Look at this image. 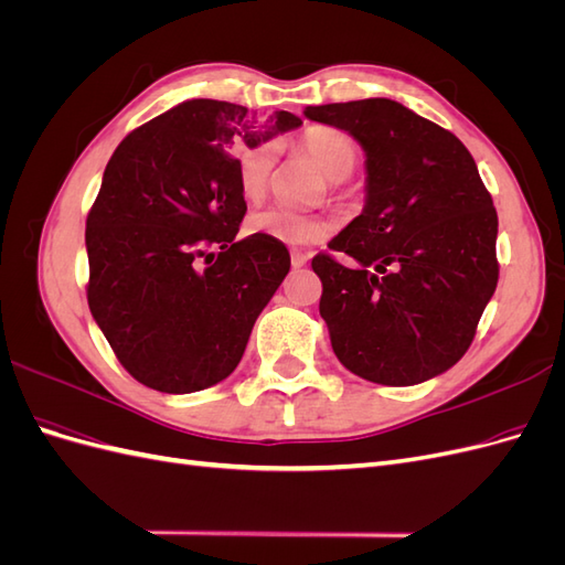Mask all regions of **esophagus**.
Instances as JSON below:
<instances>
[{"mask_svg": "<svg viewBox=\"0 0 565 565\" xmlns=\"http://www.w3.org/2000/svg\"><path fill=\"white\" fill-rule=\"evenodd\" d=\"M306 262H309V254H303V252H299V249L292 252V266H295V268H301Z\"/></svg>", "mask_w": 565, "mask_h": 565, "instance_id": "1", "label": "esophagus"}]
</instances>
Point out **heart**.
Returning a JSON list of instances; mask_svg holds the SVG:
<instances>
[{
  "label": "heart",
  "mask_w": 565,
  "mask_h": 565,
  "mask_svg": "<svg viewBox=\"0 0 565 565\" xmlns=\"http://www.w3.org/2000/svg\"><path fill=\"white\" fill-rule=\"evenodd\" d=\"M299 148L311 158L320 172L339 185L351 177L358 164V146L347 131L313 125L299 136ZM273 167H276V143H259L243 150L235 162L237 191L243 200L259 202L268 193ZM334 231V221L318 214H299L285 207H266L249 214L247 233L266 235L280 245L299 247L320 243Z\"/></svg>",
  "instance_id": "1"
}]
</instances>
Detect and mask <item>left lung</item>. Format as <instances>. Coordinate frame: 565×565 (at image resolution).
Wrapping results in <instances>:
<instances>
[{"label":"left lung","instance_id":"1","mask_svg":"<svg viewBox=\"0 0 565 565\" xmlns=\"http://www.w3.org/2000/svg\"><path fill=\"white\" fill-rule=\"evenodd\" d=\"M365 150L361 216L313 256L320 316L339 363L384 386L450 370L498 287V212L455 134L391 98L309 106Z\"/></svg>","mask_w":565,"mask_h":565}]
</instances>
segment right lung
Instances as JSON below:
<instances>
[{
    "label": "right lung",
    "mask_w": 565,
    "mask_h": 565,
    "mask_svg": "<svg viewBox=\"0 0 565 565\" xmlns=\"http://www.w3.org/2000/svg\"><path fill=\"white\" fill-rule=\"evenodd\" d=\"M301 119L266 125L226 100L195 98L127 134L87 216V301L136 382L193 393L226 380L289 273L266 235L235 241L247 212L233 148L259 146Z\"/></svg>",
    "instance_id": "obj_1"
}]
</instances>
